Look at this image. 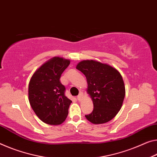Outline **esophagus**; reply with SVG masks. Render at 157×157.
<instances>
[{
	"instance_id": "obj_1",
	"label": "esophagus",
	"mask_w": 157,
	"mask_h": 157,
	"mask_svg": "<svg viewBox=\"0 0 157 157\" xmlns=\"http://www.w3.org/2000/svg\"><path fill=\"white\" fill-rule=\"evenodd\" d=\"M82 98H83V94L82 93H80L78 96V97H77V99H78V101H81L82 99Z\"/></svg>"
}]
</instances>
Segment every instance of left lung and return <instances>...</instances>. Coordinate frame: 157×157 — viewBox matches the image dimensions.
Returning <instances> with one entry per match:
<instances>
[{
    "mask_svg": "<svg viewBox=\"0 0 157 157\" xmlns=\"http://www.w3.org/2000/svg\"><path fill=\"white\" fill-rule=\"evenodd\" d=\"M76 68L86 78V92L94 104L92 113L85 117L94 124L108 122L119 113L125 97V86L121 74L108 64L84 60Z\"/></svg>",
    "mask_w": 157,
    "mask_h": 157,
    "instance_id": "left-lung-1",
    "label": "left lung"
}]
</instances>
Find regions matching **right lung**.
I'll list each match as a JSON object with an SVG mask.
<instances>
[{
    "mask_svg": "<svg viewBox=\"0 0 157 157\" xmlns=\"http://www.w3.org/2000/svg\"><path fill=\"white\" fill-rule=\"evenodd\" d=\"M71 61L55 56L43 63L32 75L29 84V101L42 121L59 125L66 120L72 101L65 96L60 79Z\"/></svg>",
    "mask_w": 157,
    "mask_h": 157,
    "instance_id": "obj_1",
    "label": "right lung"
}]
</instances>
